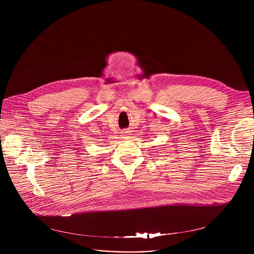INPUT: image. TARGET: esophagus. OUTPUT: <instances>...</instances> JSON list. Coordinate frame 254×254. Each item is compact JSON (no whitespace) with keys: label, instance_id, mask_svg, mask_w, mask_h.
<instances>
[{"label":"esophagus","instance_id":"1","mask_svg":"<svg viewBox=\"0 0 254 254\" xmlns=\"http://www.w3.org/2000/svg\"><path fill=\"white\" fill-rule=\"evenodd\" d=\"M124 133H127H127H128V132H127V131H125V132H124ZM127 134H125V135H127Z\"/></svg>","mask_w":254,"mask_h":254}]
</instances>
